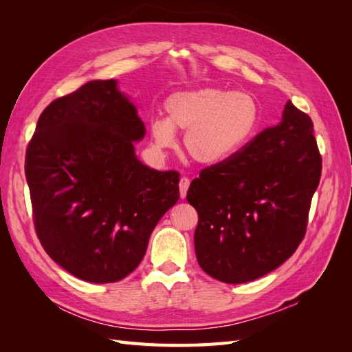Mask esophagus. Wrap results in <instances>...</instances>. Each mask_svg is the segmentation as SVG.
Here are the masks:
<instances>
[{
  "instance_id": "1",
  "label": "esophagus",
  "mask_w": 352,
  "mask_h": 352,
  "mask_svg": "<svg viewBox=\"0 0 352 352\" xmlns=\"http://www.w3.org/2000/svg\"><path fill=\"white\" fill-rule=\"evenodd\" d=\"M190 185V180L189 177L184 176L180 177V182H179V190H180V198H185L186 197V192H188V188Z\"/></svg>"
}]
</instances>
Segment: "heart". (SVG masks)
Listing matches in <instances>:
<instances>
[{
	"label": "heart",
	"mask_w": 352,
	"mask_h": 352,
	"mask_svg": "<svg viewBox=\"0 0 352 352\" xmlns=\"http://www.w3.org/2000/svg\"><path fill=\"white\" fill-rule=\"evenodd\" d=\"M164 109L167 119L157 117L150 124L155 146L173 148L175 131L186 132V154L206 166L220 164L236 154L258 122V107L251 95L219 88L173 94Z\"/></svg>",
	"instance_id": "obj_1"
}]
</instances>
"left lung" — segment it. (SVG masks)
I'll return each mask as SVG.
<instances>
[{
    "instance_id": "obj_1",
    "label": "left lung",
    "mask_w": 352,
    "mask_h": 352,
    "mask_svg": "<svg viewBox=\"0 0 352 352\" xmlns=\"http://www.w3.org/2000/svg\"><path fill=\"white\" fill-rule=\"evenodd\" d=\"M320 176L313 122L287 101L278 126L190 182L186 199L198 212L201 269L235 285L279 267L305 236Z\"/></svg>"
}]
</instances>
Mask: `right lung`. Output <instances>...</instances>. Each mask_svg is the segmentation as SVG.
<instances>
[{"label": "right lung", "instance_id": "obj_1", "mask_svg": "<svg viewBox=\"0 0 352 352\" xmlns=\"http://www.w3.org/2000/svg\"><path fill=\"white\" fill-rule=\"evenodd\" d=\"M116 80H92L52 101L29 141L25 173L36 236L63 269L92 283L122 280L142 261L179 173L135 155L145 126Z\"/></svg>", "mask_w": 352, "mask_h": 352}]
</instances>
